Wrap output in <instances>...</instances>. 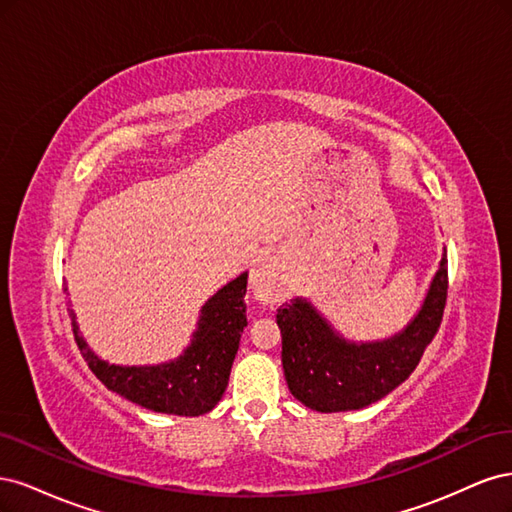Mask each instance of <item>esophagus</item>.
Wrapping results in <instances>:
<instances>
[{
  "mask_svg": "<svg viewBox=\"0 0 512 512\" xmlns=\"http://www.w3.org/2000/svg\"><path fill=\"white\" fill-rule=\"evenodd\" d=\"M284 277L277 269V262L271 256L258 260V265L252 271V292L254 297L262 303H273L284 297Z\"/></svg>",
  "mask_w": 512,
  "mask_h": 512,
  "instance_id": "esophagus-1",
  "label": "esophagus"
}]
</instances>
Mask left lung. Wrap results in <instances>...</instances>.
Wrapping results in <instances>:
<instances>
[{"mask_svg":"<svg viewBox=\"0 0 512 512\" xmlns=\"http://www.w3.org/2000/svg\"><path fill=\"white\" fill-rule=\"evenodd\" d=\"M446 262L444 252L414 320L382 342H348L301 297L277 309L290 393L316 412H346L374 404L408 380L440 329L448 288Z\"/></svg>","mask_w":512,"mask_h":512,"instance_id":"left-lung-1","label":"left lung"}]
</instances>
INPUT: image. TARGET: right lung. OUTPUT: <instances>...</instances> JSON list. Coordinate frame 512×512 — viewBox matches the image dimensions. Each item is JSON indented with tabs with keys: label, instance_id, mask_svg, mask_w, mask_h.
I'll return each mask as SVG.
<instances>
[{
	"label": "right lung",
	"instance_id": "obj_1",
	"mask_svg": "<svg viewBox=\"0 0 512 512\" xmlns=\"http://www.w3.org/2000/svg\"><path fill=\"white\" fill-rule=\"evenodd\" d=\"M245 286L247 271L213 294L200 309L192 344L175 361L145 367L108 365L87 346L70 312L74 339L96 378L132 404L177 416L205 414L226 391L239 339L247 327Z\"/></svg>",
	"mask_w": 512,
	"mask_h": 512
}]
</instances>
